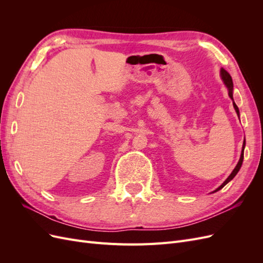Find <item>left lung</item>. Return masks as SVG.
<instances>
[{"label":"left lung","mask_w":263,"mask_h":263,"mask_svg":"<svg viewBox=\"0 0 263 263\" xmlns=\"http://www.w3.org/2000/svg\"><path fill=\"white\" fill-rule=\"evenodd\" d=\"M220 74H221L222 81H224V83H225V84H226V86L228 87V94H229V98L234 101V98H233V87H234V86H233V79H232V77H230V74L227 72V71H226L225 69H222V68H221V70H220ZM233 104H234V107H235V109H236V113H237V115L239 116V109H238V106L235 104V102H233ZM245 145H246V142L243 141L242 150H241V155H240V159H239V161H238V163H237V165H236V168L234 169V171H233L232 173H230V176L226 179V181H225L224 183H222V184H221L219 187H217L216 190H215L214 192H217V191H219L220 189L224 187L229 181H232V180L235 178V176H236V174L238 173V171H239L240 166H241V164H242V161H243V149H245Z\"/></svg>","instance_id":"1"}]
</instances>
